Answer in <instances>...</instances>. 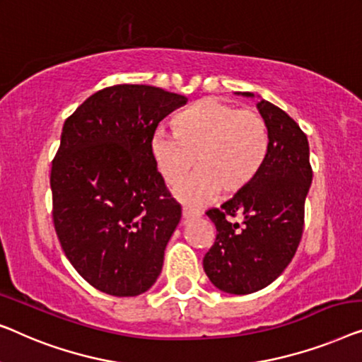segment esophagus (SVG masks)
Listing matches in <instances>:
<instances>
[{
    "mask_svg": "<svg viewBox=\"0 0 362 362\" xmlns=\"http://www.w3.org/2000/svg\"><path fill=\"white\" fill-rule=\"evenodd\" d=\"M200 213L195 211V210H190V208H183L182 210V218L183 220H193V218H197Z\"/></svg>",
    "mask_w": 362,
    "mask_h": 362,
    "instance_id": "obj_1",
    "label": "esophagus"
}]
</instances>
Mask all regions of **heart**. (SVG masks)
<instances>
[{
	"label": "heart",
	"instance_id": "1",
	"mask_svg": "<svg viewBox=\"0 0 362 362\" xmlns=\"http://www.w3.org/2000/svg\"><path fill=\"white\" fill-rule=\"evenodd\" d=\"M174 134L156 132L151 156L169 185L179 183L195 162L200 170L182 182L174 195L183 205L202 206L218 197L246 190L261 174L271 149L266 119L252 110H238L203 98L172 119Z\"/></svg>",
	"mask_w": 362,
	"mask_h": 362
}]
</instances>
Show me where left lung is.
<instances>
[{
	"label": "left lung",
	"mask_w": 362,
	"mask_h": 362,
	"mask_svg": "<svg viewBox=\"0 0 362 362\" xmlns=\"http://www.w3.org/2000/svg\"><path fill=\"white\" fill-rule=\"evenodd\" d=\"M254 98L249 91H236ZM257 110L266 119L271 149L261 174L246 190L213 208L206 216L216 239L203 257V269L221 292H257L285 271L303 231L305 198L312 185L308 139L290 116L259 96ZM241 212L243 226L227 221Z\"/></svg>",
	"instance_id": "obj_1"
}]
</instances>
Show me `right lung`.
I'll return each mask as SVG.
<instances>
[{
	"mask_svg": "<svg viewBox=\"0 0 362 362\" xmlns=\"http://www.w3.org/2000/svg\"><path fill=\"white\" fill-rule=\"evenodd\" d=\"M149 85L96 91L67 118L52 162L54 226L90 285L136 297L162 272L182 210L151 156L157 124L187 103Z\"/></svg>",
	"mask_w": 362,
	"mask_h": 362,
	"instance_id": "right-lung-1",
	"label": "right lung"
}]
</instances>
